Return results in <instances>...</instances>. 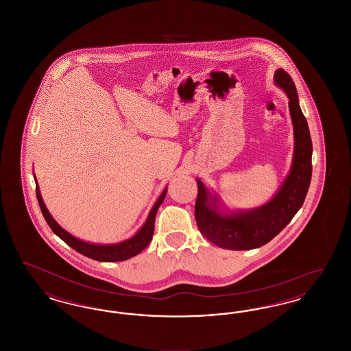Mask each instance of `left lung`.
Instances as JSON below:
<instances>
[{"label": "left lung", "mask_w": 351, "mask_h": 351, "mask_svg": "<svg viewBox=\"0 0 351 351\" xmlns=\"http://www.w3.org/2000/svg\"><path fill=\"white\" fill-rule=\"evenodd\" d=\"M274 80L289 99V113L293 125L295 150L291 171L278 193L267 204L252 210L219 212L217 197L197 179L195 216L201 234L215 245L229 250H251L268 243L283 230L299 212L312 179V139L306 118L301 112L299 96L292 77L278 69Z\"/></svg>", "instance_id": "left-lung-1"}]
</instances>
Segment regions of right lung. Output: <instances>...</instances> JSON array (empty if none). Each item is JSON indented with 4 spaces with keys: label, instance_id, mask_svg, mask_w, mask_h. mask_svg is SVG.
<instances>
[{
    "label": "right lung",
    "instance_id": "right-lung-1",
    "mask_svg": "<svg viewBox=\"0 0 351 351\" xmlns=\"http://www.w3.org/2000/svg\"><path fill=\"white\" fill-rule=\"evenodd\" d=\"M35 179V176H34ZM36 180V179H35ZM167 195V186L165 188L163 193L159 196V199L154 204L152 209L150 210V215L146 219V222L143 223V226L139 229V232L135 234L132 238L114 243V245H93V243H88L84 242L82 239L71 235L66 232L55 219L51 216L50 212L47 210L45 202L42 200L40 196V191L38 188L36 183V199L39 202L42 215L46 219V222L49 223L51 230L56 234L60 239H63L68 246H71L73 250L83 254L85 256L99 261V262H121V261H126L135 256L136 254H139L143 249H146L150 245L151 239H152V234H154V223H155V216L156 212L159 209V206L162 205V202L165 200Z\"/></svg>",
    "mask_w": 351,
    "mask_h": 351
}]
</instances>
